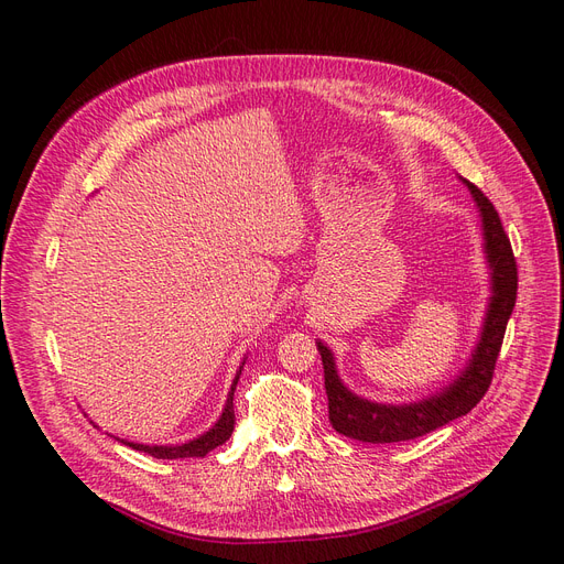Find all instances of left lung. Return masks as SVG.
Wrapping results in <instances>:
<instances>
[{"label":"left lung","mask_w":564,"mask_h":564,"mask_svg":"<svg viewBox=\"0 0 564 564\" xmlns=\"http://www.w3.org/2000/svg\"><path fill=\"white\" fill-rule=\"evenodd\" d=\"M468 186L481 217V238H485V257L489 267L491 295L487 302L485 321H481L479 340L463 371L442 388L437 394L411 401V404H380L366 397L354 394L337 376L335 357L328 345L316 340L321 361H324V380L328 394L330 425L345 437L368 444H392L423 437L456 417L470 413L479 399L487 394L498 351L503 345L508 318L518 297V264H514L510 240L503 224L489 198L468 180Z\"/></svg>","instance_id":"left-lung-1"}]
</instances>
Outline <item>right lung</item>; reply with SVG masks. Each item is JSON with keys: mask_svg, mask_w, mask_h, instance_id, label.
<instances>
[{"mask_svg": "<svg viewBox=\"0 0 564 564\" xmlns=\"http://www.w3.org/2000/svg\"><path fill=\"white\" fill-rule=\"evenodd\" d=\"M243 364H246V359H243ZM243 364L238 366V373H236V378L231 382V392L227 394V404H224V409H221L219 421L210 430L203 432L200 437L191 440L186 444H167V446H158V444L149 446V444H137V442H127V440H120V442L137 448V452L151 454L153 458H167V460H172V458H203L205 454H210L213 448H217V446H221L224 442H227L231 437V432H234V425H236L234 390H236V384H238L240 371H243Z\"/></svg>", "mask_w": 564, "mask_h": 564, "instance_id": "obj_1", "label": "right lung"}]
</instances>
